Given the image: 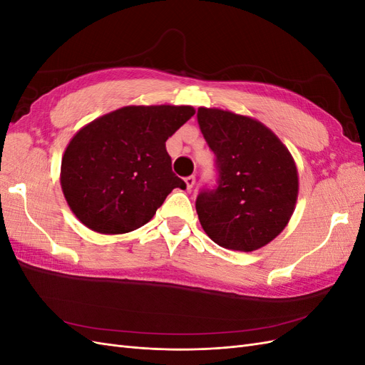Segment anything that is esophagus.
Listing matches in <instances>:
<instances>
[{"mask_svg": "<svg viewBox=\"0 0 365 365\" xmlns=\"http://www.w3.org/2000/svg\"><path fill=\"white\" fill-rule=\"evenodd\" d=\"M184 181H185V185H187V190H192L195 182H196V178L192 175V176H187V178H185Z\"/></svg>", "mask_w": 365, "mask_h": 365, "instance_id": "34e87169", "label": "esophagus"}]
</instances>
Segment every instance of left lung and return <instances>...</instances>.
I'll return each mask as SVG.
<instances>
[{
  "label": "left lung",
  "instance_id": "obj_1",
  "mask_svg": "<svg viewBox=\"0 0 365 365\" xmlns=\"http://www.w3.org/2000/svg\"><path fill=\"white\" fill-rule=\"evenodd\" d=\"M197 123L217 170V185L196 197L204 231L228 250L264 247L294 213L298 173L292 155L271 129L251 117L200 108Z\"/></svg>",
  "mask_w": 365,
  "mask_h": 365
}]
</instances>
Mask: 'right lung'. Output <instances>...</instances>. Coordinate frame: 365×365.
Masks as SVG:
<instances>
[{"instance_id": "right-lung-1", "label": "right lung", "mask_w": 365, "mask_h": 365, "mask_svg": "<svg viewBox=\"0 0 365 365\" xmlns=\"http://www.w3.org/2000/svg\"><path fill=\"white\" fill-rule=\"evenodd\" d=\"M195 114L192 106H125L96 118L68 143L61 185L71 212L102 235L134 231L185 182L172 172L165 141Z\"/></svg>"}]
</instances>
